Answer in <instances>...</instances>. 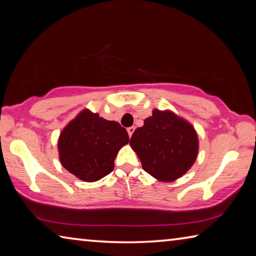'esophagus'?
I'll list each match as a JSON object with an SVG mask.
<instances>
[{
	"mask_svg": "<svg viewBox=\"0 0 256 256\" xmlns=\"http://www.w3.org/2000/svg\"><path fill=\"white\" fill-rule=\"evenodd\" d=\"M134 130H136V128H134V126H130V128H128V136H130V138L132 136V134H133V132H134Z\"/></svg>",
	"mask_w": 256,
	"mask_h": 256,
	"instance_id": "34e87169",
	"label": "esophagus"
}]
</instances>
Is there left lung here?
<instances>
[{
	"label": "left lung",
	"instance_id": "left-lung-1",
	"mask_svg": "<svg viewBox=\"0 0 256 256\" xmlns=\"http://www.w3.org/2000/svg\"><path fill=\"white\" fill-rule=\"evenodd\" d=\"M141 160L142 168L162 182H172L183 176L198 156V140L188 122L170 110H154L142 128L130 140Z\"/></svg>",
	"mask_w": 256,
	"mask_h": 256
}]
</instances>
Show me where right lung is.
<instances>
[{
	"label": "right lung",
	"mask_w": 256,
	"mask_h": 256,
	"mask_svg": "<svg viewBox=\"0 0 256 256\" xmlns=\"http://www.w3.org/2000/svg\"><path fill=\"white\" fill-rule=\"evenodd\" d=\"M128 140L126 130L120 123L84 110L60 133V164L82 180H99L112 170L116 154Z\"/></svg>",
	"instance_id": "right-lung-1"
}]
</instances>
